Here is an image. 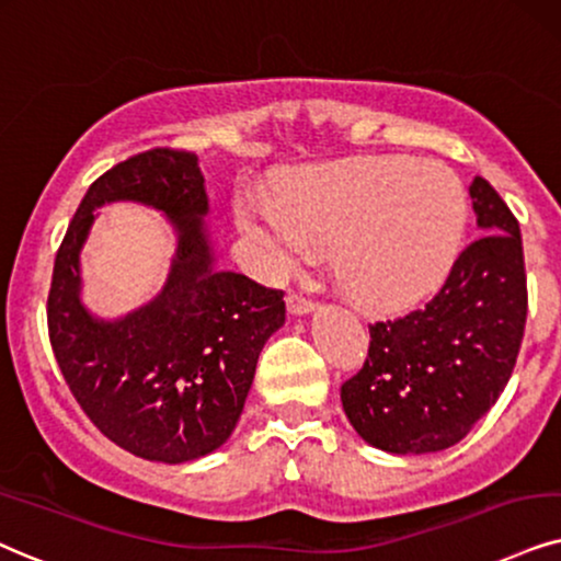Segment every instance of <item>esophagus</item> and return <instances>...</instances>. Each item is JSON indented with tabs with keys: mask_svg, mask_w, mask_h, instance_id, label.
<instances>
[{
	"mask_svg": "<svg viewBox=\"0 0 561 561\" xmlns=\"http://www.w3.org/2000/svg\"><path fill=\"white\" fill-rule=\"evenodd\" d=\"M287 310L293 316H302V313H310V310H316V302L308 300V297L297 295V293H289L287 295Z\"/></svg>",
	"mask_w": 561,
	"mask_h": 561,
	"instance_id": "esophagus-1",
	"label": "esophagus"
}]
</instances>
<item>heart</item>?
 Returning a JSON list of instances; mask_svg holds the SVG:
<instances>
[{
    "label": "heart",
    "instance_id": "heart-1",
    "mask_svg": "<svg viewBox=\"0 0 561 561\" xmlns=\"http://www.w3.org/2000/svg\"><path fill=\"white\" fill-rule=\"evenodd\" d=\"M236 217L261 274L282 279L318 243H336L339 274L352 293L396 305L448 274L469 202L445 162L363 158L289 173L279 196L245 188Z\"/></svg>",
    "mask_w": 561,
    "mask_h": 561
}]
</instances>
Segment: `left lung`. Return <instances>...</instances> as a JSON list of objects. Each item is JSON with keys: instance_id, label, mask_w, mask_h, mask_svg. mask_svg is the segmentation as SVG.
<instances>
[{"instance_id": "8db88e82", "label": "left lung", "mask_w": 561, "mask_h": 561, "mask_svg": "<svg viewBox=\"0 0 561 561\" xmlns=\"http://www.w3.org/2000/svg\"><path fill=\"white\" fill-rule=\"evenodd\" d=\"M469 194L484 236L458 253L424 308L370 323L363 370L342 386L352 427L380 450L450 448L513 375L528 313L520 228L481 175Z\"/></svg>"}]
</instances>
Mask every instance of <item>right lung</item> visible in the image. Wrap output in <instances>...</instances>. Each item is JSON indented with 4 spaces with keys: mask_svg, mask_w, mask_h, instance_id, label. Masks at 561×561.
<instances>
[{
    "mask_svg": "<svg viewBox=\"0 0 561 561\" xmlns=\"http://www.w3.org/2000/svg\"><path fill=\"white\" fill-rule=\"evenodd\" d=\"M108 201H141L171 217L180 251L163 293L122 322L79 302V248ZM207 191L196 154L173 147L131 154L88 188L54 261L48 339L69 391L118 448L186 463L236 430L266 339L285 323V293L219 272L204 232Z\"/></svg>",
    "mask_w": 561,
    "mask_h": 561,
    "instance_id": "1",
    "label": "right lung"
}]
</instances>
